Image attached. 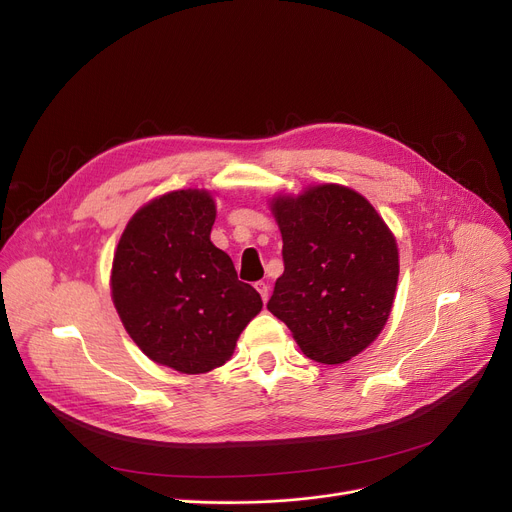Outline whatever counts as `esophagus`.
I'll return each instance as SVG.
<instances>
[{
    "instance_id": "34e87169",
    "label": "esophagus",
    "mask_w": 512,
    "mask_h": 512,
    "mask_svg": "<svg viewBox=\"0 0 512 512\" xmlns=\"http://www.w3.org/2000/svg\"><path fill=\"white\" fill-rule=\"evenodd\" d=\"M255 288H257V292L261 294L263 302H267V298H269V286H267L265 282H257V284H255Z\"/></svg>"
}]
</instances>
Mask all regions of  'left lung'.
Wrapping results in <instances>:
<instances>
[{"instance_id": "left-lung-1", "label": "left lung", "mask_w": 512, "mask_h": 512, "mask_svg": "<svg viewBox=\"0 0 512 512\" xmlns=\"http://www.w3.org/2000/svg\"><path fill=\"white\" fill-rule=\"evenodd\" d=\"M284 241V274L267 309L302 354L344 364L383 331L399 278L397 241L358 191L323 183L269 201Z\"/></svg>"}]
</instances>
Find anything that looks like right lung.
<instances>
[{
    "label": "right lung",
    "mask_w": 512,
    "mask_h": 512,
    "mask_svg": "<svg viewBox=\"0 0 512 512\" xmlns=\"http://www.w3.org/2000/svg\"><path fill=\"white\" fill-rule=\"evenodd\" d=\"M214 220L210 191L164 193L131 216L113 257L111 298L125 331L150 360L183 374L230 360L263 309L210 241Z\"/></svg>",
    "instance_id": "obj_1"
}]
</instances>
